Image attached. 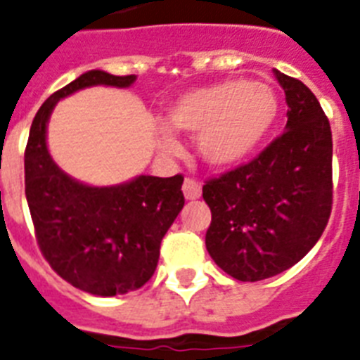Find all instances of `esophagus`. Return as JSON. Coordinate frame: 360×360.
Masks as SVG:
<instances>
[{"mask_svg": "<svg viewBox=\"0 0 360 360\" xmlns=\"http://www.w3.org/2000/svg\"><path fill=\"white\" fill-rule=\"evenodd\" d=\"M183 194H185L186 199H190V201H194V199H199L201 198V183L195 179H185V183H183Z\"/></svg>", "mask_w": 360, "mask_h": 360, "instance_id": "obj_1", "label": "esophagus"}]
</instances>
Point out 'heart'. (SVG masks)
I'll use <instances>...</instances> for the list:
<instances>
[{
    "instance_id": "obj_1",
    "label": "heart",
    "mask_w": 360,
    "mask_h": 360,
    "mask_svg": "<svg viewBox=\"0 0 360 360\" xmlns=\"http://www.w3.org/2000/svg\"><path fill=\"white\" fill-rule=\"evenodd\" d=\"M278 98L262 82L226 80L198 87L181 95L166 113L172 131L198 135L195 146L205 162L214 168H229L255 152L273 128ZM165 152H175L170 135H161Z\"/></svg>"
}]
</instances>
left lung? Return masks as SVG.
<instances>
[{"label":"left lung","instance_id":"obj_1","mask_svg":"<svg viewBox=\"0 0 360 360\" xmlns=\"http://www.w3.org/2000/svg\"><path fill=\"white\" fill-rule=\"evenodd\" d=\"M288 102L285 131L256 159L207 181L208 255L240 282L288 271L309 252L333 203L331 128L306 84L274 69Z\"/></svg>","mask_w":360,"mask_h":360}]
</instances>
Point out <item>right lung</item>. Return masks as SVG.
Returning <instances> with one entry per match:
<instances>
[{
  "label": "right lung",
  "mask_w": 360,
  "mask_h": 360,
  "mask_svg": "<svg viewBox=\"0 0 360 360\" xmlns=\"http://www.w3.org/2000/svg\"><path fill=\"white\" fill-rule=\"evenodd\" d=\"M135 75L93 69L41 104L25 148V195L38 245L51 267L75 288L115 297L153 276L161 241L185 205L183 175L89 186L72 179L47 150V122L56 102L91 86L129 87Z\"/></svg>",
  "instance_id": "1"
}]
</instances>
